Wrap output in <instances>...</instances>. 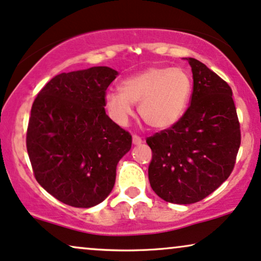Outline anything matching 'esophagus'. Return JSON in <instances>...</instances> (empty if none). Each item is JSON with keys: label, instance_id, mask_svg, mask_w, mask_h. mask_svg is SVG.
I'll return each instance as SVG.
<instances>
[{"label": "esophagus", "instance_id": "esophagus-1", "mask_svg": "<svg viewBox=\"0 0 261 261\" xmlns=\"http://www.w3.org/2000/svg\"><path fill=\"white\" fill-rule=\"evenodd\" d=\"M133 143L134 144H141L142 143V138L140 136H137V135H134V136H133Z\"/></svg>", "mask_w": 261, "mask_h": 261}]
</instances>
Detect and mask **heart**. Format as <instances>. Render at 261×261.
<instances>
[{
  "instance_id": "b5f03b06",
  "label": "heart",
  "mask_w": 261,
  "mask_h": 261,
  "mask_svg": "<svg viewBox=\"0 0 261 261\" xmlns=\"http://www.w3.org/2000/svg\"><path fill=\"white\" fill-rule=\"evenodd\" d=\"M121 91H108L106 106L118 124L125 125L134 114V103L144 123L167 128L187 110L191 94L189 74L182 68L150 67L121 82Z\"/></svg>"
}]
</instances>
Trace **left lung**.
Returning <instances> with one entry per match:
<instances>
[{
  "instance_id": "1",
  "label": "left lung",
  "mask_w": 261,
  "mask_h": 261,
  "mask_svg": "<svg viewBox=\"0 0 261 261\" xmlns=\"http://www.w3.org/2000/svg\"><path fill=\"white\" fill-rule=\"evenodd\" d=\"M193 72L190 105L179 120L148 137L151 189L167 202L203 200L232 172L241 144L232 90L206 65L187 59Z\"/></svg>"
}]
</instances>
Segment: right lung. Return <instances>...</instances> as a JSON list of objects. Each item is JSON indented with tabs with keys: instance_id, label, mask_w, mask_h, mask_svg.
Listing matches in <instances>:
<instances>
[{
	"instance_id": "1",
	"label": "right lung",
	"mask_w": 261,
	"mask_h": 261,
	"mask_svg": "<svg viewBox=\"0 0 261 261\" xmlns=\"http://www.w3.org/2000/svg\"><path fill=\"white\" fill-rule=\"evenodd\" d=\"M118 72L106 66L60 73L37 94L26 133L36 180L72 207L89 208L113 189L117 164L133 137L106 114Z\"/></svg>"
}]
</instances>
